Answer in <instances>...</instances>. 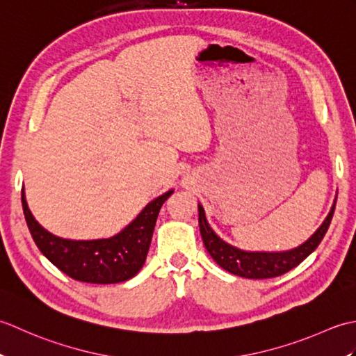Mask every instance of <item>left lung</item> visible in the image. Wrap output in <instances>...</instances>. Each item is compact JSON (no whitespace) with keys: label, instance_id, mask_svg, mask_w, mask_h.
<instances>
[{"label":"left lung","instance_id":"1","mask_svg":"<svg viewBox=\"0 0 356 356\" xmlns=\"http://www.w3.org/2000/svg\"><path fill=\"white\" fill-rule=\"evenodd\" d=\"M337 205V197L334 200L327 217L324 218L321 226L316 229L311 237H309L305 243L300 246L289 249V251H280V252H264V251H243L229 243H226L211 228L205 209L199 203V226L200 234L205 243L207 251L213 257L214 261L218 266L225 270L231 272L234 275L243 277V278H274L278 275L286 274L287 270L293 269L295 266L303 261L307 255H311L316 246L321 243L324 234L327 232L332 217H334V211Z\"/></svg>","mask_w":356,"mask_h":356}]
</instances>
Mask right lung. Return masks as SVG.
Returning a JSON list of instances; mask_svg holds the SVG:
<instances>
[{"instance_id": "right-lung-1", "label": "right lung", "mask_w": 356, "mask_h": 356, "mask_svg": "<svg viewBox=\"0 0 356 356\" xmlns=\"http://www.w3.org/2000/svg\"><path fill=\"white\" fill-rule=\"evenodd\" d=\"M170 190L151 200L134 220L110 238L70 240L49 232L30 213L22 190V211L32 238L45 259L73 280L95 284H113L133 278L142 269L153 237L156 220Z\"/></svg>"}]
</instances>
